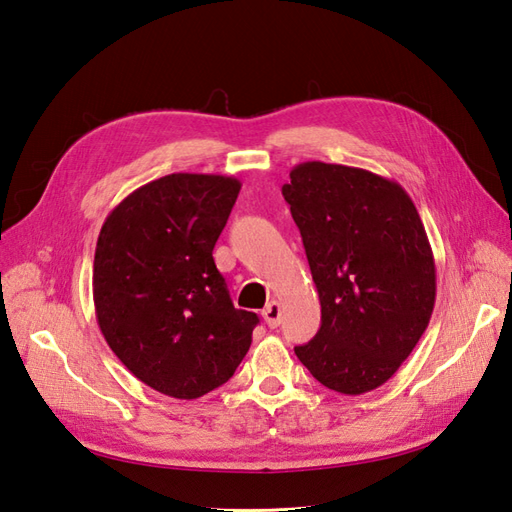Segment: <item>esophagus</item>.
Instances as JSON below:
<instances>
[{"label":"esophagus","instance_id":"esophagus-1","mask_svg":"<svg viewBox=\"0 0 512 512\" xmlns=\"http://www.w3.org/2000/svg\"><path fill=\"white\" fill-rule=\"evenodd\" d=\"M262 318H265V322L269 324L271 329L280 327V322H282V305H280V301L267 303V307L262 309Z\"/></svg>","mask_w":512,"mask_h":512}]
</instances>
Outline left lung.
<instances>
[{"label":"left lung","mask_w":512,"mask_h":512,"mask_svg":"<svg viewBox=\"0 0 512 512\" xmlns=\"http://www.w3.org/2000/svg\"><path fill=\"white\" fill-rule=\"evenodd\" d=\"M282 194L322 314L316 337L294 354L331 391H374L408 359L436 303L421 215L397 181L342 164H297Z\"/></svg>","instance_id":"obj_1"}]
</instances>
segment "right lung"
<instances>
[{"label": "right lung", "mask_w": 512, "mask_h": 512, "mask_svg": "<svg viewBox=\"0 0 512 512\" xmlns=\"http://www.w3.org/2000/svg\"><path fill=\"white\" fill-rule=\"evenodd\" d=\"M241 181L173 173L108 213L94 258L106 344L132 374L175 399L222 386L250 350L258 316L235 309L213 247Z\"/></svg>", "instance_id": "right-lung-1"}]
</instances>
